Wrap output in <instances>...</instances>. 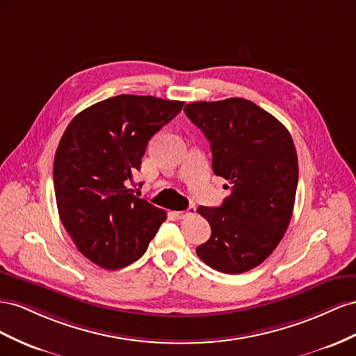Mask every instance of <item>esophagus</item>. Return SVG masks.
I'll use <instances>...</instances> for the list:
<instances>
[{"instance_id": "34e87169", "label": "esophagus", "mask_w": 356, "mask_h": 356, "mask_svg": "<svg viewBox=\"0 0 356 356\" xmlns=\"http://www.w3.org/2000/svg\"><path fill=\"white\" fill-rule=\"evenodd\" d=\"M191 215H195V207L194 206L188 207L186 210H177V211H175V216L177 219H185V218H188Z\"/></svg>"}]
</instances>
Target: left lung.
I'll return each mask as SVG.
<instances>
[{
  "instance_id": "obj_1",
  "label": "left lung",
  "mask_w": 356,
  "mask_h": 356,
  "mask_svg": "<svg viewBox=\"0 0 356 356\" xmlns=\"http://www.w3.org/2000/svg\"><path fill=\"white\" fill-rule=\"evenodd\" d=\"M185 113L210 141L213 172L232 185L222 206L198 207L211 236L197 255L220 273L249 271L277 248L292 218L298 185L292 137L245 98L197 101Z\"/></svg>"
}]
</instances>
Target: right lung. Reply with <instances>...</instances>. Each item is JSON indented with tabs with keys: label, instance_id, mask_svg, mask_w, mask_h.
Listing matches in <instances>:
<instances>
[{
	"label": "right lung",
	"instance_id": "right-lung-1",
	"mask_svg": "<svg viewBox=\"0 0 356 356\" xmlns=\"http://www.w3.org/2000/svg\"><path fill=\"white\" fill-rule=\"evenodd\" d=\"M184 101L118 95L70 122L55 154L54 186L60 222L79 252L119 270L146 252L167 211L128 188L152 136L176 118Z\"/></svg>",
	"mask_w": 356,
	"mask_h": 356
}]
</instances>
